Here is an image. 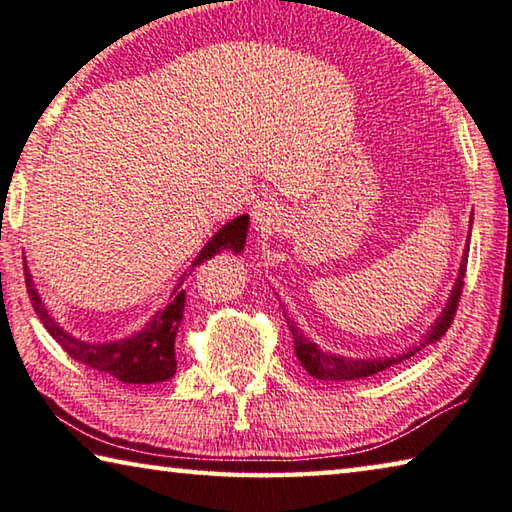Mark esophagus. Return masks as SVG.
<instances>
[{
    "mask_svg": "<svg viewBox=\"0 0 512 512\" xmlns=\"http://www.w3.org/2000/svg\"><path fill=\"white\" fill-rule=\"evenodd\" d=\"M251 215H254L256 229H261L263 233H272L283 222V206L276 199H258Z\"/></svg>",
    "mask_w": 512,
    "mask_h": 512,
    "instance_id": "obj_1",
    "label": "esophagus"
}]
</instances>
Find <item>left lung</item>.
Masks as SVG:
<instances>
[{"label":"left lung","mask_w":512,"mask_h":512,"mask_svg":"<svg viewBox=\"0 0 512 512\" xmlns=\"http://www.w3.org/2000/svg\"><path fill=\"white\" fill-rule=\"evenodd\" d=\"M467 254H469V247L465 249V258H463V263H460L456 286H454V290H451L445 311H442V315L435 320L431 331L424 335V342H420V347L408 349V351H404V354H397L390 358H342V356L326 354V351L317 347L315 342L308 340L295 324L288 322L290 331H292V340H295V354L299 358L301 367H304V370L311 374L313 379H320V381H356V379H365V376H372L376 372L388 370V367L397 365V363H404V360H408L410 356H415V351H420L422 347L431 345V342H435V340H440L442 335L447 333L451 322H454V315H456V308L460 301V292H463V283H465L463 279H465V270H467Z\"/></svg>","instance_id":"1"}]
</instances>
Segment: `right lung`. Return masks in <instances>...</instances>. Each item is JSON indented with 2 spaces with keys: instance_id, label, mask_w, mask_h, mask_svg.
Listing matches in <instances>:
<instances>
[{
  "instance_id": "1",
  "label": "right lung",
  "mask_w": 512,
  "mask_h": 512,
  "mask_svg": "<svg viewBox=\"0 0 512 512\" xmlns=\"http://www.w3.org/2000/svg\"><path fill=\"white\" fill-rule=\"evenodd\" d=\"M249 229V215H240L236 220L226 222L215 236L208 240V245L199 251L195 263L190 265V272L195 270L208 258L220 254L224 249L242 251L245 249ZM24 281H27V292L33 304V311L45 324L49 335L61 345L67 354L81 365L92 367L95 372H102L106 376L122 383H161L172 379L177 372V356H174V340H177V331L183 320V308H186V290H181V281L170 295V301L163 311H158L147 326L136 335L115 342H83L79 338H72L70 333L58 326L52 315L40 299L36 286H33L31 274L24 263Z\"/></svg>"
}]
</instances>
